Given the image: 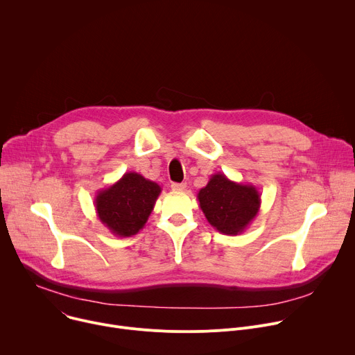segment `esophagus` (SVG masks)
Here are the masks:
<instances>
[{"label": "esophagus", "mask_w": 355, "mask_h": 355, "mask_svg": "<svg viewBox=\"0 0 355 355\" xmlns=\"http://www.w3.org/2000/svg\"><path fill=\"white\" fill-rule=\"evenodd\" d=\"M185 188H187V184H184V182H181V184H178V182L171 184V189L173 191H184Z\"/></svg>", "instance_id": "esophagus-1"}]
</instances>
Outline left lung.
Listing matches in <instances>:
<instances>
[{"instance_id":"1","label":"left lung","mask_w":355,"mask_h":355,"mask_svg":"<svg viewBox=\"0 0 355 355\" xmlns=\"http://www.w3.org/2000/svg\"><path fill=\"white\" fill-rule=\"evenodd\" d=\"M198 200L211 226L219 233L237 236L256 219L261 195L254 185L234 182L225 174L216 173L199 189Z\"/></svg>"}]
</instances>
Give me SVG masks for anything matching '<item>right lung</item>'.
<instances>
[{"instance_id":"1","label":"right lung","mask_w":355,"mask_h":355,"mask_svg":"<svg viewBox=\"0 0 355 355\" xmlns=\"http://www.w3.org/2000/svg\"><path fill=\"white\" fill-rule=\"evenodd\" d=\"M162 193V187L129 171L115 184L99 189L94 205L101 223L118 237H130L141 230Z\"/></svg>"}]
</instances>
